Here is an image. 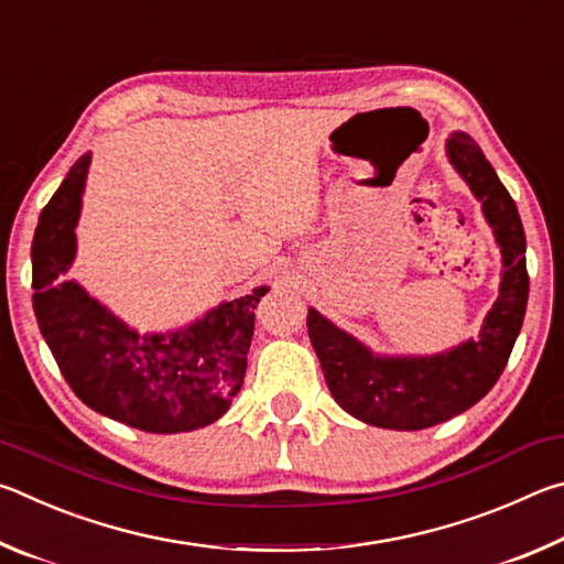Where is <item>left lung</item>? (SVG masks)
I'll use <instances>...</instances> for the list:
<instances>
[{
	"instance_id": "left-lung-1",
	"label": "left lung",
	"mask_w": 564,
	"mask_h": 564,
	"mask_svg": "<svg viewBox=\"0 0 564 564\" xmlns=\"http://www.w3.org/2000/svg\"><path fill=\"white\" fill-rule=\"evenodd\" d=\"M447 156L482 202V214L502 248L500 299L477 340L470 338L441 356L378 358L321 313L308 311V336L330 395L346 413L376 427L423 431L473 408L490 393L508 366L528 308L530 275L518 206L467 133H453Z\"/></svg>"
}]
</instances>
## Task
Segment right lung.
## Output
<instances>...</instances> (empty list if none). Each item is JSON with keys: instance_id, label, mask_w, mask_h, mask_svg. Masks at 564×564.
<instances>
[{"instance_id": "obj_1", "label": "right lung", "mask_w": 564, "mask_h": 564, "mask_svg": "<svg viewBox=\"0 0 564 564\" xmlns=\"http://www.w3.org/2000/svg\"><path fill=\"white\" fill-rule=\"evenodd\" d=\"M89 154L42 208L32 241V303L62 376L82 403L147 433H186L221 417L243 386L253 311L265 285L221 303L176 333L139 336L79 283L66 281L76 251Z\"/></svg>"}]
</instances>
